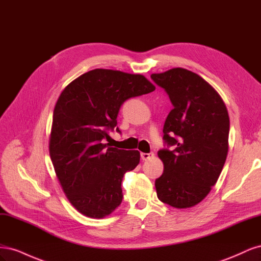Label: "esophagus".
Masks as SVG:
<instances>
[{"mask_svg": "<svg viewBox=\"0 0 261 261\" xmlns=\"http://www.w3.org/2000/svg\"><path fill=\"white\" fill-rule=\"evenodd\" d=\"M140 156H141V159H143L144 161H147V160H149V159H151V158H153V156H154V153H153V152H150V153L141 152V153H140Z\"/></svg>", "mask_w": 261, "mask_h": 261, "instance_id": "1", "label": "esophagus"}]
</instances>
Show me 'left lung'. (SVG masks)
Segmentation results:
<instances>
[{
	"label": "left lung",
	"mask_w": 261,
	"mask_h": 261,
	"mask_svg": "<svg viewBox=\"0 0 261 261\" xmlns=\"http://www.w3.org/2000/svg\"><path fill=\"white\" fill-rule=\"evenodd\" d=\"M168 92L173 109L163 126V139L175 149H162V175L155 179L159 200L177 209L206 198L223 169L228 151L230 117L223 99L196 73L175 67L151 74Z\"/></svg>",
	"instance_id": "8db88e82"
}]
</instances>
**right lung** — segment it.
<instances>
[{
	"mask_svg": "<svg viewBox=\"0 0 261 261\" xmlns=\"http://www.w3.org/2000/svg\"><path fill=\"white\" fill-rule=\"evenodd\" d=\"M154 89L140 74L96 68L61 92L53 111L49 152L63 192L82 215L101 219L121 204L123 176L137 167L140 153L109 147L105 140L117 124L123 102Z\"/></svg>",
	"mask_w": 261,
	"mask_h": 261,
	"instance_id": "obj_1",
	"label": "right lung"
}]
</instances>
